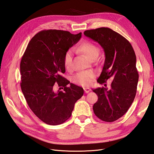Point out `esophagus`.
Masks as SVG:
<instances>
[{"label":"esophagus","instance_id":"obj_1","mask_svg":"<svg viewBox=\"0 0 154 154\" xmlns=\"http://www.w3.org/2000/svg\"><path fill=\"white\" fill-rule=\"evenodd\" d=\"M84 91L85 92V93H88V92L91 91V89L90 88L85 87V88H84Z\"/></svg>","mask_w":154,"mask_h":154}]
</instances>
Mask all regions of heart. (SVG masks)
<instances>
[{"label": "heart", "mask_w": 154, "mask_h": 154, "mask_svg": "<svg viewBox=\"0 0 154 154\" xmlns=\"http://www.w3.org/2000/svg\"><path fill=\"white\" fill-rule=\"evenodd\" d=\"M78 50L79 51L83 53L91 60L97 58L100 52L98 46L89 41H85L83 43H81L78 47ZM72 50H68L63 56V65L66 69H70L71 63H72ZM94 77V73L92 71H82V72L78 73L75 75H74L72 81L75 84L83 86V87H87L91 84Z\"/></svg>", "instance_id": "obj_1"}]
</instances>
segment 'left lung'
Returning <instances> with one entry per match:
<instances>
[{
    "instance_id": "left-lung-1",
    "label": "left lung",
    "mask_w": 154,
    "mask_h": 154,
    "mask_svg": "<svg viewBox=\"0 0 154 154\" xmlns=\"http://www.w3.org/2000/svg\"><path fill=\"white\" fill-rule=\"evenodd\" d=\"M84 35L97 42L104 51L105 62L97 82L103 84L109 78L113 79L109 89H92L98 98L93 106L94 113L103 121L113 122L127 112L137 93L138 73L135 53L125 38L109 28L87 30Z\"/></svg>"
}]
</instances>
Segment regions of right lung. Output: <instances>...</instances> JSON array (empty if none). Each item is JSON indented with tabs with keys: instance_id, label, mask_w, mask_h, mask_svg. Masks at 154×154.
<instances>
[{
	"instance_id": "1",
	"label": "right lung",
	"mask_w": 154,
	"mask_h": 154,
	"mask_svg": "<svg viewBox=\"0 0 154 154\" xmlns=\"http://www.w3.org/2000/svg\"><path fill=\"white\" fill-rule=\"evenodd\" d=\"M81 33L50 29L38 32L31 39L20 63L21 88L28 106L44 123L58 125L71 116L75 102L83 95L82 87L62 76L63 56L80 40ZM57 82L63 89L55 91Z\"/></svg>"
}]
</instances>
